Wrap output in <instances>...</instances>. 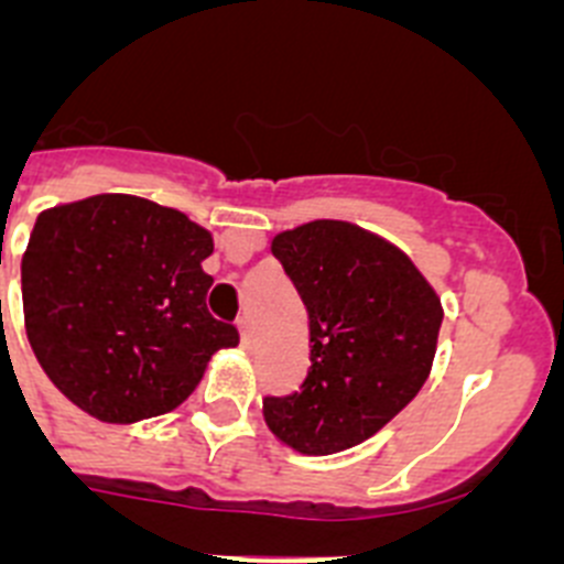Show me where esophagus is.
Returning <instances> with one entry per match:
<instances>
[{"mask_svg":"<svg viewBox=\"0 0 564 564\" xmlns=\"http://www.w3.org/2000/svg\"><path fill=\"white\" fill-rule=\"evenodd\" d=\"M239 327V344H242V350H251V344H253V327H251V318L242 316L237 322Z\"/></svg>","mask_w":564,"mask_h":564,"instance_id":"34e87169","label":"esophagus"}]
</instances>
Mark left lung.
I'll list each match as a JSON object with an SVG mask.
<instances>
[{
    "mask_svg": "<svg viewBox=\"0 0 564 564\" xmlns=\"http://www.w3.org/2000/svg\"><path fill=\"white\" fill-rule=\"evenodd\" d=\"M273 257L307 307L302 390L262 401L268 430L302 455H336L383 430L421 392L443 307L412 259L352 223L282 231Z\"/></svg>",
    "mask_w": 564,
    "mask_h": 564,
    "instance_id": "left-lung-1",
    "label": "left lung"
}]
</instances>
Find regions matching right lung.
Returning <instances> with one entry per match:
<instances>
[{
  "mask_svg": "<svg viewBox=\"0 0 564 564\" xmlns=\"http://www.w3.org/2000/svg\"><path fill=\"white\" fill-rule=\"evenodd\" d=\"M214 239L183 212L96 194L39 214L22 257L30 347L58 392L104 423L172 412L234 325L208 313Z\"/></svg>",
  "mask_w": 564,
  "mask_h": 564,
  "instance_id": "1",
  "label": "right lung"
}]
</instances>
